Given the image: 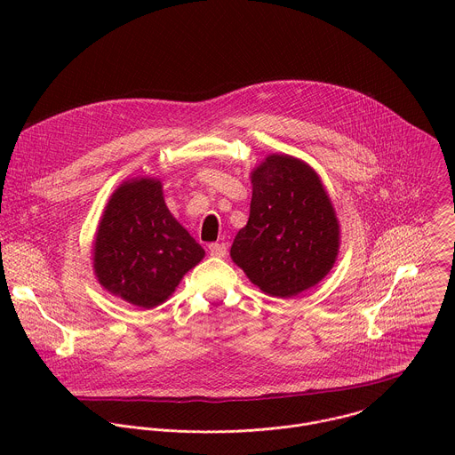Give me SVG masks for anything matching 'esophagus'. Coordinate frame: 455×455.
Here are the masks:
<instances>
[{"mask_svg": "<svg viewBox=\"0 0 455 455\" xmlns=\"http://www.w3.org/2000/svg\"><path fill=\"white\" fill-rule=\"evenodd\" d=\"M227 243H211L209 244V251H211V255H214V257H225L227 255Z\"/></svg>", "mask_w": 455, "mask_h": 455, "instance_id": "1", "label": "esophagus"}]
</instances>
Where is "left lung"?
I'll use <instances>...</instances> for the list:
<instances>
[{
    "instance_id": "1",
    "label": "left lung",
    "mask_w": 455,
    "mask_h": 455,
    "mask_svg": "<svg viewBox=\"0 0 455 455\" xmlns=\"http://www.w3.org/2000/svg\"><path fill=\"white\" fill-rule=\"evenodd\" d=\"M248 223L230 257L263 293L291 299L333 268L340 223L316 171L290 155H268L250 172Z\"/></svg>"
}]
</instances>
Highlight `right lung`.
Segmentation results:
<instances>
[{
	"label": "right lung",
	"instance_id": "obj_1",
	"mask_svg": "<svg viewBox=\"0 0 455 455\" xmlns=\"http://www.w3.org/2000/svg\"><path fill=\"white\" fill-rule=\"evenodd\" d=\"M205 257L165 205L162 181L137 176L111 194L93 241L99 284L137 307L165 302Z\"/></svg>",
	"mask_w": 455,
	"mask_h": 455
}]
</instances>
